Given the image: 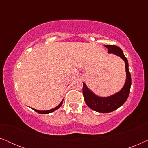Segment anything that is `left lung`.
<instances>
[{
    "instance_id": "1",
    "label": "left lung",
    "mask_w": 148,
    "mask_h": 148,
    "mask_svg": "<svg viewBox=\"0 0 148 148\" xmlns=\"http://www.w3.org/2000/svg\"><path fill=\"white\" fill-rule=\"evenodd\" d=\"M105 47L108 48L109 54H114L124 60L127 77L123 88L119 92L108 97L97 96L88 88L84 82H83V94L86 104L91 109L100 113L111 112L122 106L128 98L131 86V77L129 71L128 60L123 54L122 50L118 46L113 45H106Z\"/></svg>"
}]
</instances>
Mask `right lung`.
I'll list each match as a JSON object with an SVG mask.
<instances>
[{
    "instance_id": "add662e5",
    "label": "right lung",
    "mask_w": 148,
    "mask_h": 148,
    "mask_svg": "<svg viewBox=\"0 0 148 148\" xmlns=\"http://www.w3.org/2000/svg\"><path fill=\"white\" fill-rule=\"evenodd\" d=\"M62 102H63V100H62L61 101V102H60L57 106H56L55 108L50 109V110H36V109H34V108H32V109H33L34 110H35L36 112L40 113V114H48V113H51L52 112H54V111H55L56 110H57L58 108H59L61 106V105L62 104Z\"/></svg>"
}]
</instances>
